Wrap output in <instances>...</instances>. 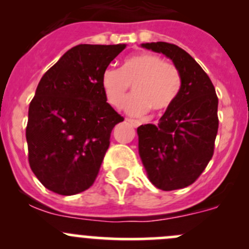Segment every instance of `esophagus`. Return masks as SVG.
<instances>
[{"label":"esophagus","instance_id":"34e87169","mask_svg":"<svg viewBox=\"0 0 249 249\" xmlns=\"http://www.w3.org/2000/svg\"><path fill=\"white\" fill-rule=\"evenodd\" d=\"M126 122L130 123V124H131L132 126H135V127L140 126V125H141V123L139 122V120H135V119H126Z\"/></svg>","mask_w":249,"mask_h":249}]
</instances>
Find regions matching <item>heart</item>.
I'll use <instances>...</instances> for the list:
<instances>
[{
    "label": "heart",
    "mask_w": 249,
    "mask_h": 249,
    "mask_svg": "<svg viewBox=\"0 0 249 249\" xmlns=\"http://www.w3.org/2000/svg\"><path fill=\"white\" fill-rule=\"evenodd\" d=\"M132 85L134 95L125 102L124 109L131 115H144L153 110L161 114L169 110L182 89L179 70L171 62L152 53L127 56L120 69L108 67L101 76V87L107 102L114 108L122 107Z\"/></svg>",
    "instance_id": "heart-1"
}]
</instances>
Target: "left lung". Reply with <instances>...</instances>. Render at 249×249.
I'll use <instances>...</instances> for the list:
<instances>
[{
  "label": "left lung",
  "instance_id": "obj_1",
  "mask_svg": "<svg viewBox=\"0 0 249 249\" xmlns=\"http://www.w3.org/2000/svg\"><path fill=\"white\" fill-rule=\"evenodd\" d=\"M172 60L182 76L175 105L159 124L137 127L139 153L150 182L161 190L193 184L212 159L218 97L210 77L185 50L166 42L141 44Z\"/></svg>",
  "mask_w": 249,
  "mask_h": 249
}]
</instances>
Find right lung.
Wrapping results in <instances>:
<instances>
[{"mask_svg": "<svg viewBox=\"0 0 249 249\" xmlns=\"http://www.w3.org/2000/svg\"><path fill=\"white\" fill-rule=\"evenodd\" d=\"M126 44H79L41 78L29 107V162L39 182L60 195L92 185L124 118L107 102L101 76Z\"/></svg>", "mask_w": 249, "mask_h": 249, "instance_id": "1", "label": "right lung"}]
</instances>
